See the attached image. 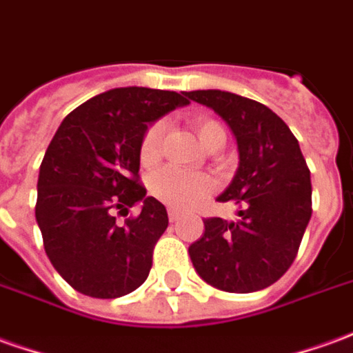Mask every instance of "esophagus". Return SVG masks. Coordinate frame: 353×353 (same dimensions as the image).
Here are the masks:
<instances>
[{
  "label": "esophagus",
  "instance_id": "1",
  "mask_svg": "<svg viewBox=\"0 0 353 353\" xmlns=\"http://www.w3.org/2000/svg\"><path fill=\"white\" fill-rule=\"evenodd\" d=\"M183 216V212L177 210V208H168V218L170 221H177V219Z\"/></svg>",
  "mask_w": 353,
  "mask_h": 353
}]
</instances>
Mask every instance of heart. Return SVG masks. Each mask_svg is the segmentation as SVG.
I'll return each instance as SVG.
<instances>
[{
    "mask_svg": "<svg viewBox=\"0 0 353 353\" xmlns=\"http://www.w3.org/2000/svg\"><path fill=\"white\" fill-rule=\"evenodd\" d=\"M191 125L206 149L218 143L221 145L225 143V130L218 120L193 118ZM164 130H166V124L162 120L152 122L145 130L141 143H139V160L145 166L159 160ZM212 191H214L212 177L201 172H187L177 166H164L151 176V193L172 208H191L196 202L204 201Z\"/></svg>",
    "mask_w": 353,
    "mask_h": 353,
    "instance_id": "1",
    "label": "heart"
}]
</instances>
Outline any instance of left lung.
I'll use <instances>...</instances> for the list:
<instances>
[{"instance_id": "1", "label": "left lung", "mask_w": 353, "mask_h": 353, "mask_svg": "<svg viewBox=\"0 0 353 353\" xmlns=\"http://www.w3.org/2000/svg\"><path fill=\"white\" fill-rule=\"evenodd\" d=\"M187 95L214 108L239 147L235 177L218 196L235 202L239 221L204 219V233L189 246L194 270L219 290H262L296 258L312 218L310 168L294 134L262 103L219 90Z\"/></svg>"}]
</instances>
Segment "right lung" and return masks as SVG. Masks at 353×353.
Returning <instances> with one entry per match:
<instances>
[{"label": "right lung", "instance_id": "right-lung-1", "mask_svg": "<svg viewBox=\"0 0 353 353\" xmlns=\"http://www.w3.org/2000/svg\"><path fill=\"white\" fill-rule=\"evenodd\" d=\"M183 105L187 91L117 88L59 125L39 166L36 221L48 258L74 290L120 298L149 277L168 214L139 181V143L151 122ZM139 200L142 214L118 224L114 214Z\"/></svg>", "mask_w": 353, "mask_h": 353}]
</instances>
